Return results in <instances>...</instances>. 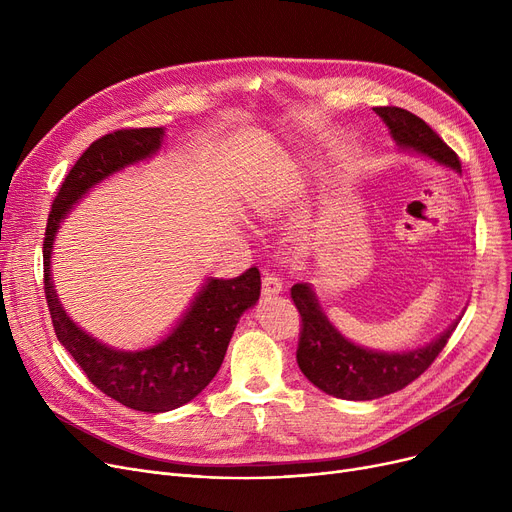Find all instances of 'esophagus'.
<instances>
[{"mask_svg":"<svg viewBox=\"0 0 512 512\" xmlns=\"http://www.w3.org/2000/svg\"><path fill=\"white\" fill-rule=\"evenodd\" d=\"M261 290H263L265 297H274V294L282 292V280L276 274H272V272H263Z\"/></svg>","mask_w":512,"mask_h":512,"instance_id":"obj_1","label":"esophagus"}]
</instances>
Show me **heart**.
<instances>
[{
  "label": "heart",
  "instance_id": "1",
  "mask_svg": "<svg viewBox=\"0 0 512 512\" xmlns=\"http://www.w3.org/2000/svg\"><path fill=\"white\" fill-rule=\"evenodd\" d=\"M305 178L297 166H284L270 182V201L274 205L290 203L294 197L301 193Z\"/></svg>",
  "mask_w": 512,
  "mask_h": 512
}]
</instances>
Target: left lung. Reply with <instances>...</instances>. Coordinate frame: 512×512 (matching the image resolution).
<instances>
[{
	"mask_svg": "<svg viewBox=\"0 0 512 512\" xmlns=\"http://www.w3.org/2000/svg\"><path fill=\"white\" fill-rule=\"evenodd\" d=\"M373 112L390 128L400 149L434 159L436 164L461 174L459 157L421 118L402 107H373ZM290 297L303 321L297 348L301 371L313 386L344 400H373L409 386L434 363L454 328L459 326L456 319L436 340L415 351L382 353L342 336L319 307L311 284H294Z\"/></svg>",
	"mask_w": 512,
	"mask_h": 512,
	"instance_id": "1",
	"label": "left lung"
}]
</instances>
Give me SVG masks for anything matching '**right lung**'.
I'll return each mask as SVG.
<instances>
[{
	"instance_id": "obj_1",
	"label": "right lung",
	"mask_w": 512,
	"mask_h": 512,
	"mask_svg": "<svg viewBox=\"0 0 512 512\" xmlns=\"http://www.w3.org/2000/svg\"><path fill=\"white\" fill-rule=\"evenodd\" d=\"M164 128H128L97 139L78 157L51 205L43 240L45 299L58 340L89 382L124 407L166 413L191 402L218 373L240 315L259 301L261 276L251 267L232 280H205L172 332L141 351H120L78 328L51 280V251L62 220L91 188L112 174L153 157Z\"/></svg>"
}]
</instances>
